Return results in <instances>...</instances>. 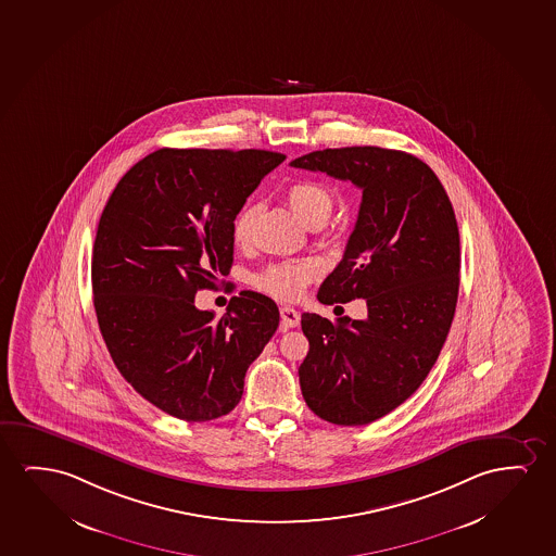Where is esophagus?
<instances>
[{
	"instance_id": "1",
	"label": "esophagus",
	"mask_w": 556,
	"mask_h": 556,
	"mask_svg": "<svg viewBox=\"0 0 556 556\" xmlns=\"http://www.w3.org/2000/svg\"><path fill=\"white\" fill-rule=\"evenodd\" d=\"M280 318H282V328H298L301 321V314L293 306H282L280 308Z\"/></svg>"
}]
</instances>
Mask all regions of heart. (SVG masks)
<instances>
[{"label":"heart","mask_w":556,"mask_h":556,"mask_svg":"<svg viewBox=\"0 0 556 556\" xmlns=\"http://www.w3.org/2000/svg\"><path fill=\"white\" fill-rule=\"evenodd\" d=\"M286 202L299 219L308 227L321 225L333 210V195L328 188L320 182H314V180L293 182L286 190ZM253 212H255L253 205H245L242 207V212L236 215L235 225H232V236H235L236 242H248L251 223H253ZM316 274H318V266L314 265L313 261H282V263L266 266L265 270L258 274L255 282L268 295L291 301L303 293L306 283L316 278Z\"/></svg>","instance_id":"obj_1"}]
</instances>
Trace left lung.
I'll list each match as a JSON object with an SVG mask.
<instances>
[{
  "mask_svg": "<svg viewBox=\"0 0 556 556\" xmlns=\"http://www.w3.org/2000/svg\"><path fill=\"white\" fill-rule=\"evenodd\" d=\"M291 167L362 188L358 220L318 301L366 299L368 316L303 314L311 349L299 383L324 421L368 425L421 387L446 343L462 268L454 207L429 165L402 150H316Z\"/></svg>",
  "mask_w": 556,
  "mask_h": 556,
  "instance_id": "obj_1",
  "label": "left lung"
}]
</instances>
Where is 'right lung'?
<instances>
[{
    "instance_id": "right-lung-1",
    "label": "right lung",
    "mask_w": 556,
    "mask_h": 556,
    "mask_svg": "<svg viewBox=\"0 0 556 556\" xmlns=\"http://www.w3.org/2000/svg\"><path fill=\"white\" fill-rule=\"evenodd\" d=\"M283 160L268 150L160 149L104 205L91 261L102 339L127 383L182 421L230 414L280 324L263 293L242 291L219 320L194 298L230 273L236 215Z\"/></svg>"
}]
</instances>
